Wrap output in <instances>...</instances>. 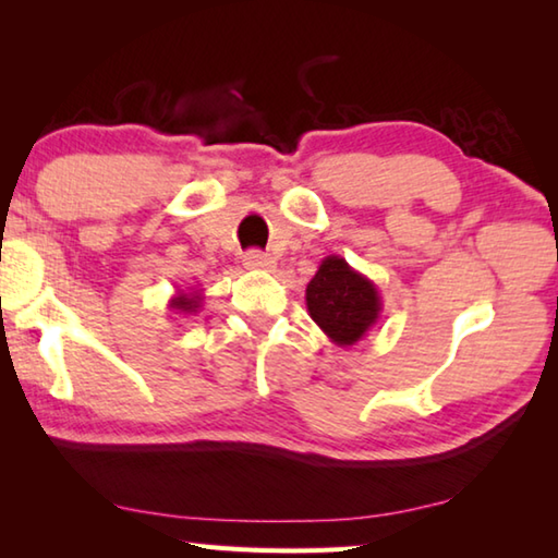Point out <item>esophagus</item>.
<instances>
[{
  "label": "esophagus",
  "mask_w": 558,
  "mask_h": 558,
  "mask_svg": "<svg viewBox=\"0 0 558 558\" xmlns=\"http://www.w3.org/2000/svg\"><path fill=\"white\" fill-rule=\"evenodd\" d=\"M243 266L248 270H272V268H276V260L266 256V253H260V251H248L243 256Z\"/></svg>",
  "instance_id": "34e87169"
}]
</instances>
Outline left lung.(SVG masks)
<instances>
[{
	"label": "left lung",
	"instance_id": "obj_1",
	"mask_svg": "<svg viewBox=\"0 0 558 558\" xmlns=\"http://www.w3.org/2000/svg\"><path fill=\"white\" fill-rule=\"evenodd\" d=\"M307 313L337 347H354L379 323L381 295L342 256H327L307 282Z\"/></svg>",
	"mask_w": 558,
	"mask_h": 558
}]
</instances>
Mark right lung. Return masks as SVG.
Listing matches in <instances>:
<instances>
[{
  "label": "right lung",
  "instance_id": "obj_1",
  "mask_svg": "<svg viewBox=\"0 0 558 558\" xmlns=\"http://www.w3.org/2000/svg\"><path fill=\"white\" fill-rule=\"evenodd\" d=\"M202 302H204V292L189 288V290H177L174 298L169 300L167 307L172 310L174 315H196V313H199Z\"/></svg>",
  "mask_w": 558,
  "mask_h": 558
}]
</instances>
